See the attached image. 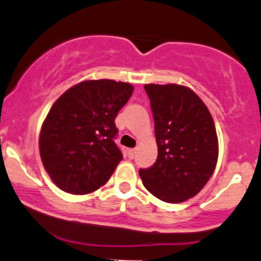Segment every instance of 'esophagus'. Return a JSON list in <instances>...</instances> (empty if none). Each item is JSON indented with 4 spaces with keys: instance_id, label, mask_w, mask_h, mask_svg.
Masks as SVG:
<instances>
[{
    "instance_id": "1",
    "label": "esophagus",
    "mask_w": 261,
    "mask_h": 261,
    "mask_svg": "<svg viewBox=\"0 0 261 261\" xmlns=\"http://www.w3.org/2000/svg\"><path fill=\"white\" fill-rule=\"evenodd\" d=\"M127 153H128V158L134 159V158H135V155H136V149H130L127 151Z\"/></svg>"
}]
</instances>
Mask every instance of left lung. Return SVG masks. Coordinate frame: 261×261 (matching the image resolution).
Wrapping results in <instances>:
<instances>
[{
    "instance_id": "left-lung-1",
    "label": "left lung",
    "mask_w": 261,
    "mask_h": 261,
    "mask_svg": "<svg viewBox=\"0 0 261 261\" xmlns=\"http://www.w3.org/2000/svg\"><path fill=\"white\" fill-rule=\"evenodd\" d=\"M150 98L158 159L139 171L145 188L165 202L186 201L206 185L219 145L210 111L193 90L176 84L145 85Z\"/></svg>"
}]
</instances>
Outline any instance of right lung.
I'll list each match as a JSON object with an SVG mask.
<instances>
[{"mask_svg":"<svg viewBox=\"0 0 261 261\" xmlns=\"http://www.w3.org/2000/svg\"><path fill=\"white\" fill-rule=\"evenodd\" d=\"M134 86L114 80L75 85L52 105L40 133V156L61 190L85 195L100 189L122 160L115 117Z\"/></svg>","mask_w":261,"mask_h":261,"instance_id":"right-lung-1","label":"right lung"}]
</instances>
